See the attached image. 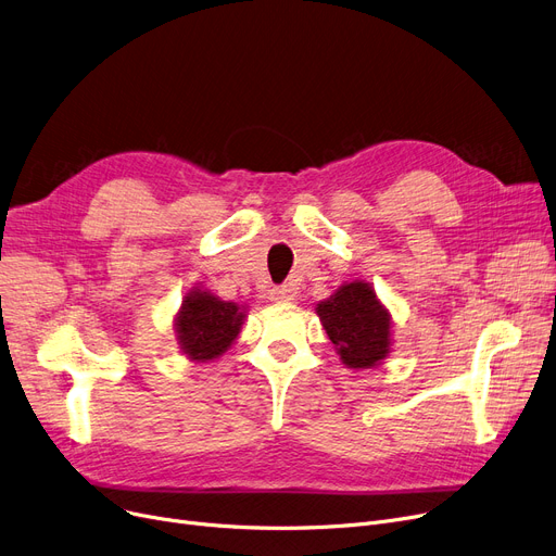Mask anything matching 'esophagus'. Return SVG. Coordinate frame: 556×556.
Returning <instances> with one entry per match:
<instances>
[{"label":"esophagus","mask_w":556,"mask_h":556,"mask_svg":"<svg viewBox=\"0 0 556 556\" xmlns=\"http://www.w3.org/2000/svg\"><path fill=\"white\" fill-rule=\"evenodd\" d=\"M293 298H295V290L290 288V286H275L270 290V302H275V304H286V302H290Z\"/></svg>","instance_id":"obj_1"}]
</instances>
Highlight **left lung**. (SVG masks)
<instances>
[{"mask_svg": "<svg viewBox=\"0 0 556 556\" xmlns=\"http://www.w3.org/2000/svg\"><path fill=\"white\" fill-rule=\"evenodd\" d=\"M315 311L344 367L371 369L390 354V313L369 283H342Z\"/></svg>", "mask_w": 556, "mask_h": 556, "instance_id": "obj_1", "label": "left lung"}]
</instances>
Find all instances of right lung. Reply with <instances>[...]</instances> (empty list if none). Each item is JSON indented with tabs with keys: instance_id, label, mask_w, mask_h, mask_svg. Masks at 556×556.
Instances as JSON below:
<instances>
[{
	"instance_id": "obj_1",
	"label": "right lung",
	"mask_w": 556,
	"mask_h": 556,
	"mask_svg": "<svg viewBox=\"0 0 556 556\" xmlns=\"http://www.w3.org/2000/svg\"><path fill=\"white\" fill-rule=\"evenodd\" d=\"M243 319V306L223 302L210 290L193 288L175 315V336L189 361L207 363L223 356L239 338Z\"/></svg>"
}]
</instances>
